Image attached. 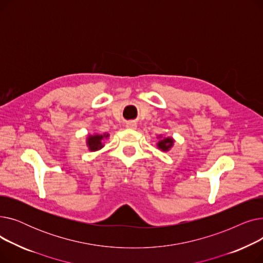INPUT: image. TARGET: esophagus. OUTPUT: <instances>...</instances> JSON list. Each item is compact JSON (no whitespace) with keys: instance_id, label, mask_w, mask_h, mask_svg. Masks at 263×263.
<instances>
[{"instance_id":"1","label":"esophagus","mask_w":263,"mask_h":263,"mask_svg":"<svg viewBox=\"0 0 263 263\" xmlns=\"http://www.w3.org/2000/svg\"><path fill=\"white\" fill-rule=\"evenodd\" d=\"M127 127H128V128H130V129H136V128H137L136 123H135V122H133V121H129V122L127 123Z\"/></svg>"}]
</instances>
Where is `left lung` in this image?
Segmentation results:
<instances>
[{
  "instance_id": "1",
  "label": "left lung",
  "mask_w": 263,
  "mask_h": 263,
  "mask_svg": "<svg viewBox=\"0 0 263 263\" xmlns=\"http://www.w3.org/2000/svg\"><path fill=\"white\" fill-rule=\"evenodd\" d=\"M158 139H160V141L158 142L157 144V147L162 150V151H168L173 146H174V143H175V140L173 139V137H162L161 135L158 137Z\"/></svg>"
}]
</instances>
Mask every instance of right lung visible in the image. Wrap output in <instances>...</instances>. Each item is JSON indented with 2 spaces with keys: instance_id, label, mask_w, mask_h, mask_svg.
<instances>
[{
  "instance_id": "obj_1",
  "label": "right lung",
  "mask_w": 263,
  "mask_h": 263,
  "mask_svg": "<svg viewBox=\"0 0 263 263\" xmlns=\"http://www.w3.org/2000/svg\"><path fill=\"white\" fill-rule=\"evenodd\" d=\"M108 133L89 134L86 139V145L90 151H98L104 147V140H107Z\"/></svg>"
}]
</instances>
